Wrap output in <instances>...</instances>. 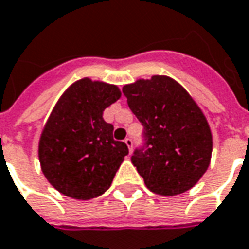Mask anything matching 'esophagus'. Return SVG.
<instances>
[{
	"mask_svg": "<svg viewBox=\"0 0 249 249\" xmlns=\"http://www.w3.org/2000/svg\"><path fill=\"white\" fill-rule=\"evenodd\" d=\"M124 143L127 145L128 150H130V153H131V152H133V140L128 137V138H126V140H124Z\"/></svg>",
	"mask_w": 249,
	"mask_h": 249,
	"instance_id": "obj_1",
	"label": "esophagus"
}]
</instances>
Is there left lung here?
Here are the masks:
<instances>
[{"instance_id": "obj_1", "label": "left lung", "mask_w": 249, "mask_h": 249, "mask_svg": "<svg viewBox=\"0 0 249 249\" xmlns=\"http://www.w3.org/2000/svg\"><path fill=\"white\" fill-rule=\"evenodd\" d=\"M123 95L143 126V146L131 162L154 194L186 193L207 171L213 137L200 108L179 82L153 75L123 87Z\"/></svg>"}]
</instances>
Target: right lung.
Returning <instances> with one entry per match:
<instances>
[{
  "label": "right lung",
  "mask_w": 249,
  "mask_h": 249,
  "mask_svg": "<svg viewBox=\"0 0 249 249\" xmlns=\"http://www.w3.org/2000/svg\"><path fill=\"white\" fill-rule=\"evenodd\" d=\"M116 85L82 78L58 100L39 141V161L50 184L66 196L88 200L107 191L128 154L115 141L103 111L121 97Z\"/></svg>",
  "instance_id": "right-lung-1"
}]
</instances>
